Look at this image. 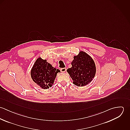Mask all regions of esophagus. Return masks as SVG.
<instances>
[{"instance_id": "1", "label": "esophagus", "mask_w": 130, "mask_h": 130, "mask_svg": "<svg viewBox=\"0 0 130 130\" xmlns=\"http://www.w3.org/2000/svg\"><path fill=\"white\" fill-rule=\"evenodd\" d=\"M66 71H67L66 68H62V69H60V71L62 73H64V72H66Z\"/></svg>"}]
</instances>
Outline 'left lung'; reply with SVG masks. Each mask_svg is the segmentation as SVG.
Returning a JSON list of instances; mask_svg holds the SVG:
<instances>
[{"mask_svg":"<svg viewBox=\"0 0 130 130\" xmlns=\"http://www.w3.org/2000/svg\"><path fill=\"white\" fill-rule=\"evenodd\" d=\"M71 64L67 72L75 86L84 87L92 81L96 73V66L92 57L87 53L80 51L74 56Z\"/></svg>","mask_w":130,"mask_h":130,"instance_id":"8db88e82","label":"left lung"}]
</instances>
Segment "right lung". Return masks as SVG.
I'll use <instances>...</instances> for the list:
<instances>
[{"instance_id": "1", "label": "right lung", "mask_w": 130, "mask_h": 130, "mask_svg": "<svg viewBox=\"0 0 130 130\" xmlns=\"http://www.w3.org/2000/svg\"><path fill=\"white\" fill-rule=\"evenodd\" d=\"M60 72L58 69L47 62L46 59L39 57L31 69L30 75L37 86L45 90L53 86L57 74Z\"/></svg>"}]
</instances>
